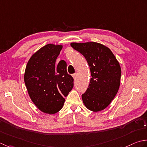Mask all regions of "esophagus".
<instances>
[{"instance_id":"1","label":"esophagus","mask_w":147,"mask_h":147,"mask_svg":"<svg viewBox=\"0 0 147 147\" xmlns=\"http://www.w3.org/2000/svg\"><path fill=\"white\" fill-rule=\"evenodd\" d=\"M72 77H74V79H76V77H77V74H72Z\"/></svg>"}]
</instances>
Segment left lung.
I'll list each match as a JSON object with an SVG mask.
<instances>
[{
  "label": "left lung",
  "mask_w": 147,
  "mask_h": 147,
  "mask_svg": "<svg viewBox=\"0 0 147 147\" xmlns=\"http://www.w3.org/2000/svg\"><path fill=\"white\" fill-rule=\"evenodd\" d=\"M71 47L85 57L91 78L82 101L87 109L96 112L109 105L119 91L121 68L109 47L95 42L70 43Z\"/></svg>",
  "instance_id": "1"
}]
</instances>
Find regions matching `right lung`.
<instances>
[{
  "mask_svg": "<svg viewBox=\"0 0 147 147\" xmlns=\"http://www.w3.org/2000/svg\"><path fill=\"white\" fill-rule=\"evenodd\" d=\"M63 45L48 44L33 55L26 65L24 81L31 100L41 112L55 114L63 106L74 79L61 60L56 65Z\"/></svg>",
  "mask_w": 147,
  "mask_h": 147,
  "instance_id": "1",
  "label": "right lung"
}]
</instances>
